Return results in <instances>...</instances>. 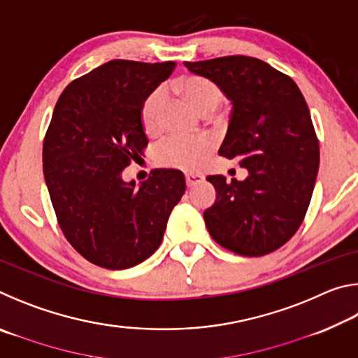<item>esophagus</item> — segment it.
Wrapping results in <instances>:
<instances>
[{
	"label": "esophagus",
	"mask_w": 358,
	"mask_h": 358,
	"mask_svg": "<svg viewBox=\"0 0 358 358\" xmlns=\"http://www.w3.org/2000/svg\"><path fill=\"white\" fill-rule=\"evenodd\" d=\"M185 177H186L187 187H192V186H196L197 183H202V181H203V177L201 173H186Z\"/></svg>",
	"instance_id": "1"
}]
</instances>
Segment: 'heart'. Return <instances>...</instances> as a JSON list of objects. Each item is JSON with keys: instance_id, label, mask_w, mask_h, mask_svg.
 Wrapping results in <instances>:
<instances>
[{"instance_id": "heart-1", "label": "heart", "mask_w": 358, "mask_h": 358, "mask_svg": "<svg viewBox=\"0 0 358 358\" xmlns=\"http://www.w3.org/2000/svg\"><path fill=\"white\" fill-rule=\"evenodd\" d=\"M181 92L201 113L215 112L222 101L220 87L208 78L187 77L178 83ZM166 104V90L157 88L143 101L141 117L147 134H156L162 126V108ZM213 148V141L207 136L173 134L162 141L156 148V159L162 166L196 169Z\"/></svg>"}]
</instances>
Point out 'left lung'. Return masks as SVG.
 I'll return each mask as SVG.
<instances>
[{"instance_id": "1", "label": "left lung", "mask_w": 358, "mask_h": 358, "mask_svg": "<svg viewBox=\"0 0 358 358\" xmlns=\"http://www.w3.org/2000/svg\"><path fill=\"white\" fill-rule=\"evenodd\" d=\"M220 87L232 104L220 155L240 159L243 181L207 180L216 201L203 211L216 243L259 257L276 251L299 230L319 171V142L296 83L262 59L234 55L185 63Z\"/></svg>"}]
</instances>
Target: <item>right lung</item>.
Wrapping results in <instances>:
<instances>
[{"mask_svg":"<svg viewBox=\"0 0 358 358\" xmlns=\"http://www.w3.org/2000/svg\"><path fill=\"white\" fill-rule=\"evenodd\" d=\"M173 62L112 59L71 82L44 138V178L64 237L90 262L124 270L159 248L186 189L183 172L155 169L141 185L121 173L148 145L142 104Z\"/></svg>","mask_w":358,"mask_h":358,"instance_id":"right-lung-1","label":"right lung"}]
</instances>
